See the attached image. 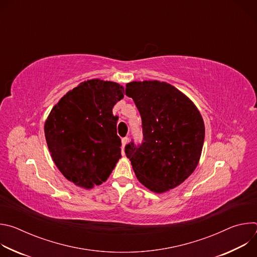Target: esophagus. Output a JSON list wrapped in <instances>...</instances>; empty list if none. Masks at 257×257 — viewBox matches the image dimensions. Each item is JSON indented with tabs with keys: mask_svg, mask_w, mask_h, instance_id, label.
Wrapping results in <instances>:
<instances>
[{
	"mask_svg": "<svg viewBox=\"0 0 257 257\" xmlns=\"http://www.w3.org/2000/svg\"><path fill=\"white\" fill-rule=\"evenodd\" d=\"M128 137H123L122 138V151H123V154H124V148H125V145H126V143L128 142Z\"/></svg>",
	"mask_w": 257,
	"mask_h": 257,
	"instance_id": "esophagus-1",
	"label": "esophagus"
}]
</instances>
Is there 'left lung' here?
<instances>
[{"instance_id":"1","label":"left lung","mask_w":257,"mask_h":257,"mask_svg":"<svg viewBox=\"0 0 257 257\" xmlns=\"http://www.w3.org/2000/svg\"><path fill=\"white\" fill-rule=\"evenodd\" d=\"M142 121L143 140L125 146L140 183L163 193L184 182L195 170L204 141V123L194 103L173 85L154 81L126 84Z\"/></svg>"}]
</instances>
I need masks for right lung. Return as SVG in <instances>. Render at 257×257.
Returning <instances> with one entry per match:
<instances>
[{
  "label": "right lung",
  "mask_w": 257,
  "mask_h": 257,
  "mask_svg": "<svg viewBox=\"0 0 257 257\" xmlns=\"http://www.w3.org/2000/svg\"><path fill=\"white\" fill-rule=\"evenodd\" d=\"M124 88L91 79L67 92L52 108L45 135L53 161L69 181L83 188L104 182L121 158L114 105Z\"/></svg>",
  "instance_id": "right-lung-1"
}]
</instances>
